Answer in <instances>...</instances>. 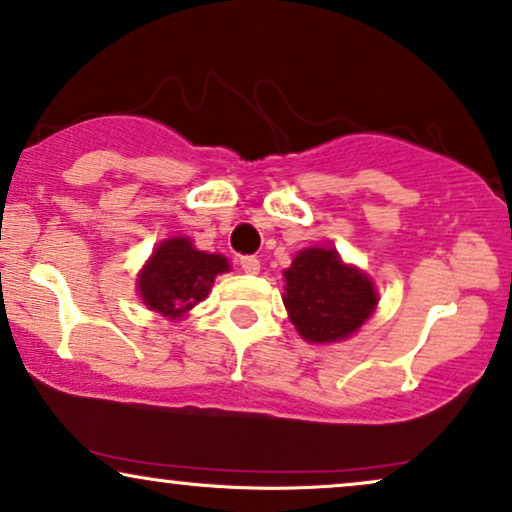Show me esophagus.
<instances>
[{"label": "esophagus", "instance_id": "esophagus-1", "mask_svg": "<svg viewBox=\"0 0 512 512\" xmlns=\"http://www.w3.org/2000/svg\"><path fill=\"white\" fill-rule=\"evenodd\" d=\"M240 265H242L244 272H249V275H256V272L261 270V261H258L256 256H242Z\"/></svg>", "mask_w": 512, "mask_h": 512}]
</instances>
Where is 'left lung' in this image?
Instances as JSON below:
<instances>
[{
	"label": "left lung",
	"mask_w": 512,
	"mask_h": 512,
	"mask_svg": "<svg viewBox=\"0 0 512 512\" xmlns=\"http://www.w3.org/2000/svg\"><path fill=\"white\" fill-rule=\"evenodd\" d=\"M284 308L298 334L310 343H334L353 336L376 310L374 282L338 251L310 247L284 270Z\"/></svg>",
	"instance_id": "1"
}]
</instances>
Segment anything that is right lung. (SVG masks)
I'll return each instance as SVG.
<instances>
[{
	"label": "right lung",
	"mask_w": 512,
	"mask_h": 512,
	"mask_svg": "<svg viewBox=\"0 0 512 512\" xmlns=\"http://www.w3.org/2000/svg\"><path fill=\"white\" fill-rule=\"evenodd\" d=\"M228 270L225 256L195 249L188 237H169L138 272V294L150 310L169 320H181L207 298L216 275Z\"/></svg>",
	"instance_id": "add662e5"
}]
</instances>
